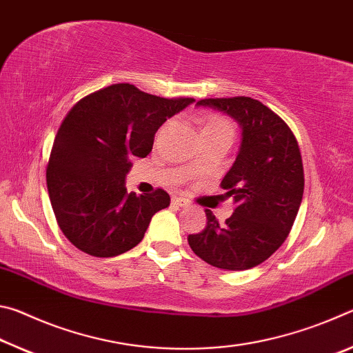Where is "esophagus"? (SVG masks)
Listing matches in <instances>:
<instances>
[{
    "label": "esophagus",
    "instance_id": "esophagus-1",
    "mask_svg": "<svg viewBox=\"0 0 353 353\" xmlns=\"http://www.w3.org/2000/svg\"><path fill=\"white\" fill-rule=\"evenodd\" d=\"M172 204L177 207H187L190 205V201L182 198V196H174V198H172Z\"/></svg>",
    "mask_w": 353,
    "mask_h": 353
}]
</instances>
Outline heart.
<instances>
[{
  "instance_id": "b5f03b06",
  "label": "heart",
  "mask_w": 353,
  "mask_h": 353,
  "mask_svg": "<svg viewBox=\"0 0 353 353\" xmlns=\"http://www.w3.org/2000/svg\"><path fill=\"white\" fill-rule=\"evenodd\" d=\"M208 128H224V129H230L232 130L229 121H225L224 118H219V117H213V118L208 119V121L205 123L204 129H208Z\"/></svg>"
}]
</instances>
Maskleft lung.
I'll return each instance as SVG.
<instances>
[{
	"label": "left lung",
	"mask_w": 353,
	"mask_h": 353,
	"mask_svg": "<svg viewBox=\"0 0 353 353\" xmlns=\"http://www.w3.org/2000/svg\"><path fill=\"white\" fill-rule=\"evenodd\" d=\"M196 105L234 118L241 128V146L221 182L234 199V214L219 225L214 214L205 210V229L188 235V244L219 270H250L282 246L294 224L303 196L301 149L288 124L260 101L210 98Z\"/></svg>",
	"instance_id": "obj_1"
}]
</instances>
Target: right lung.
Returning <instances> with one entry per match:
<instances>
[{"label": "right lung", "instance_id": "add662e5", "mask_svg": "<svg viewBox=\"0 0 353 353\" xmlns=\"http://www.w3.org/2000/svg\"><path fill=\"white\" fill-rule=\"evenodd\" d=\"M193 98H160L130 83H113L73 105L57 130L46 185L57 224L70 243L107 259L135 248L170 194L128 193L124 179L134 157L152 151L166 118Z\"/></svg>", "mask_w": 353, "mask_h": 353}]
</instances>
